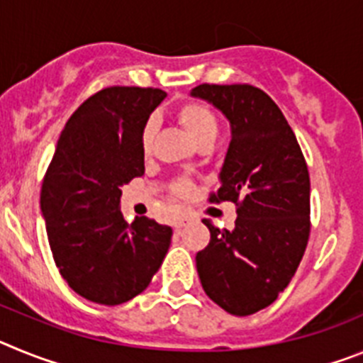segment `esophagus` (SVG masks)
<instances>
[{
	"label": "esophagus",
	"instance_id": "1",
	"mask_svg": "<svg viewBox=\"0 0 363 363\" xmlns=\"http://www.w3.org/2000/svg\"><path fill=\"white\" fill-rule=\"evenodd\" d=\"M189 221H191V218H189V216H179V218H176L174 221H172V227H174V229H182V227L187 225Z\"/></svg>",
	"mask_w": 363,
	"mask_h": 363
}]
</instances>
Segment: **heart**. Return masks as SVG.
Masks as SVG:
<instances>
[{
  "mask_svg": "<svg viewBox=\"0 0 363 363\" xmlns=\"http://www.w3.org/2000/svg\"><path fill=\"white\" fill-rule=\"evenodd\" d=\"M176 120L196 145L203 142H214L218 138V130H220L218 118L207 105L198 104V101H187V104L179 105L178 111H176ZM154 134H156V123H154V120H149L142 133V149L145 154H149L152 149ZM176 192L189 194L191 185L187 182H178Z\"/></svg>",
  "mask_w": 363,
  "mask_h": 363,
  "instance_id": "1",
  "label": "heart"
}]
</instances>
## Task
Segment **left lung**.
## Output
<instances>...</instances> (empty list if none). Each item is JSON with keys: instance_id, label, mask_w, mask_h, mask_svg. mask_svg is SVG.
Masks as SVG:
<instances>
[{"instance_id": "obj_1", "label": "left lung", "mask_w": 363, "mask_h": 363, "mask_svg": "<svg viewBox=\"0 0 363 363\" xmlns=\"http://www.w3.org/2000/svg\"><path fill=\"white\" fill-rule=\"evenodd\" d=\"M227 118L230 142L211 201H234L233 230L209 221L211 242L196 255L207 296L236 316L255 314L289 285L309 240L311 184L296 136L278 105L252 85H198Z\"/></svg>"}]
</instances>
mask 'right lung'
<instances>
[{
    "label": "right lung",
    "instance_id": "add662e5",
    "mask_svg": "<svg viewBox=\"0 0 363 363\" xmlns=\"http://www.w3.org/2000/svg\"><path fill=\"white\" fill-rule=\"evenodd\" d=\"M167 94L108 86L67 121L41 187V214L54 262L74 293L120 306L145 291L172 229L152 218L123 220L121 187L143 176L142 133Z\"/></svg>",
    "mask_w": 363,
    "mask_h": 363
}]
</instances>
